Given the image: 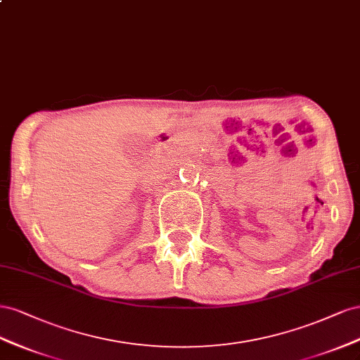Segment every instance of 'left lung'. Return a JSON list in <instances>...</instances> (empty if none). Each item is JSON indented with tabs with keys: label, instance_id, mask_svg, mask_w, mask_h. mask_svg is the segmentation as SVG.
I'll return each mask as SVG.
<instances>
[{
	"label": "left lung",
	"instance_id": "8db88e82",
	"mask_svg": "<svg viewBox=\"0 0 360 360\" xmlns=\"http://www.w3.org/2000/svg\"><path fill=\"white\" fill-rule=\"evenodd\" d=\"M302 160H304V158H302Z\"/></svg>",
	"mask_w": 360,
	"mask_h": 360
}]
</instances>
